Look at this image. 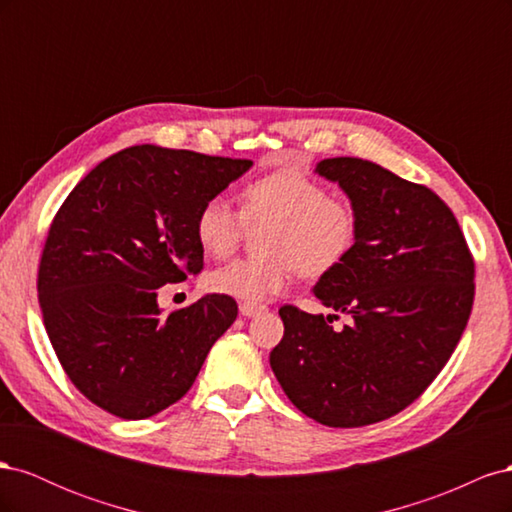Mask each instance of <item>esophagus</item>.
<instances>
[{
	"label": "esophagus",
	"instance_id": "esophagus-1",
	"mask_svg": "<svg viewBox=\"0 0 512 512\" xmlns=\"http://www.w3.org/2000/svg\"><path fill=\"white\" fill-rule=\"evenodd\" d=\"M265 305L262 303H250V301H243L241 305H239V312H241V316H245V318H252V316H256V314H262L265 312Z\"/></svg>",
	"mask_w": 512,
	"mask_h": 512
}]
</instances>
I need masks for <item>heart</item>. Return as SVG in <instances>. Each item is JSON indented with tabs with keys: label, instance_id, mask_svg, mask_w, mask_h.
<instances>
[{
	"label": "heart",
	"instance_id": "b5f03b06",
	"mask_svg": "<svg viewBox=\"0 0 512 512\" xmlns=\"http://www.w3.org/2000/svg\"><path fill=\"white\" fill-rule=\"evenodd\" d=\"M247 226H269L262 258H237L207 275L211 292L258 303L286 290L294 275L320 277L337 269L359 241L361 218L354 203L329 194L324 185L297 170H275L250 181L237 211L224 196L200 205L194 232L207 256L237 250Z\"/></svg>",
	"mask_w": 512,
	"mask_h": 512
}]
</instances>
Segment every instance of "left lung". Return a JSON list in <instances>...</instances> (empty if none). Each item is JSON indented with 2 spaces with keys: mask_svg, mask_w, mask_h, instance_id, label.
I'll use <instances>...</instances> for the list:
<instances>
[{
  "mask_svg": "<svg viewBox=\"0 0 512 512\" xmlns=\"http://www.w3.org/2000/svg\"><path fill=\"white\" fill-rule=\"evenodd\" d=\"M316 173L337 181L361 218L352 254L314 286L352 322L333 331L322 314L284 305L271 369L309 418L363 427L408 408L451 359L472 312L474 258L425 185L361 158L322 160Z\"/></svg>",
  "mask_w": 512,
  "mask_h": 512,
  "instance_id": "1",
  "label": "left lung"
}]
</instances>
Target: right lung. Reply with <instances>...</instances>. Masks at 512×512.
<instances>
[{
	"label": "right lung",
	"instance_id": "add662e5",
	"mask_svg": "<svg viewBox=\"0 0 512 512\" xmlns=\"http://www.w3.org/2000/svg\"><path fill=\"white\" fill-rule=\"evenodd\" d=\"M250 166L136 145L100 162L59 207L38 301L61 367L91 404L141 421L190 391L237 301L205 294L160 316L158 288L203 271L196 213Z\"/></svg>",
	"mask_w": 512,
	"mask_h": 512
}]
</instances>
